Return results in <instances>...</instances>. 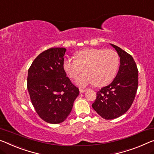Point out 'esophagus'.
<instances>
[{
	"mask_svg": "<svg viewBox=\"0 0 154 154\" xmlns=\"http://www.w3.org/2000/svg\"><path fill=\"white\" fill-rule=\"evenodd\" d=\"M87 91L86 89H84V88H79V92L81 93H83V92H86Z\"/></svg>",
	"mask_w": 154,
	"mask_h": 154,
	"instance_id": "34e87169",
	"label": "esophagus"
}]
</instances>
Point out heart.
Listing matches in <instances>:
<instances>
[{
	"instance_id": "1",
	"label": "heart",
	"mask_w": 154,
	"mask_h": 154,
	"mask_svg": "<svg viewBox=\"0 0 154 154\" xmlns=\"http://www.w3.org/2000/svg\"><path fill=\"white\" fill-rule=\"evenodd\" d=\"M76 57L66 58L63 68L71 78L76 77L84 70L86 71L75 79L78 86L86 87L94 84L97 87H102L115 77L119 66V57L116 51L89 48L77 52Z\"/></svg>"
}]
</instances>
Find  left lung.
<instances>
[{
	"instance_id": "1",
	"label": "left lung",
	"mask_w": 154,
	"mask_h": 154,
	"mask_svg": "<svg viewBox=\"0 0 154 154\" xmlns=\"http://www.w3.org/2000/svg\"><path fill=\"white\" fill-rule=\"evenodd\" d=\"M120 57L119 72L110 84L97 92L92 106L99 115L106 120L114 119L125 113L132 104L138 85V71L132 56L116 45Z\"/></svg>"
}]
</instances>
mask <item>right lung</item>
Wrapping results in <instances>:
<instances>
[{
    "mask_svg": "<svg viewBox=\"0 0 154 154\" xmlns=\"http://www.w3.org/2000/svg\"><path fill=\"white\" fill-rule=\"evenodd\" d=\"M65 48L41 53L28 70L27 89L39 116L51 124L62 123L72 110L79 90L63 68Z\"/></svg>",
    "mask_w": 154,
    "mask_h": 154,
    "instance_id": "obj_1",
    "label": "right lung"
}]
</instances>
